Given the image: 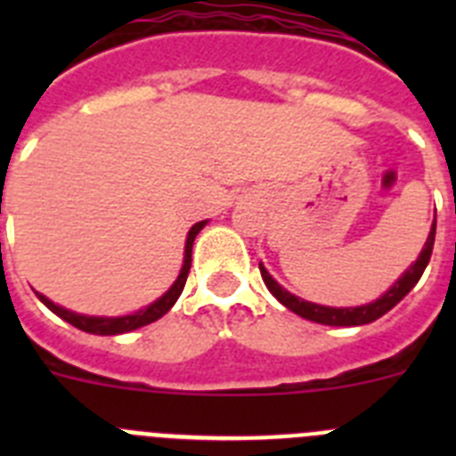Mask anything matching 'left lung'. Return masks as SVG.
I'll return each instance as SVG.
<instances>
[{
	"instance_id": "1",
	"label": "left lung",
	"mask_w": 456,
	"mask_h": 456,
	"mask_svg": "<svg viewBox=\"0 0 456 456\" xmlns=\"http://www.w3.org/2000/svg\"><path fill=\"white\" fill-rule=\"evenodd\" d=\"M434 237H436V216H434L432 231H429V237L425 241V248L420 251L418 260L402 273L397 281H395L393 288L384 294V297H379L377 301L365 305H356V308H333V305H320V304H310V301L299 299V297H294L289 294L288 289L281 288L272 278V273L260 265V273H263L265 285L269 288V292L276 297L285 308H289L292 313H297L299 317L310 322H317V324H326V326H361V324H370V322L379 320L381 315H386L390 308L400 304L404 299L406 294L413 289V285L420 281L422 272H425L427 263H429V257H432V248H434Z\"/></svg>"
}]
</instances>
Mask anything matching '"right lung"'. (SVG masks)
<instances>
[{
    "label": "right lung",
    "instance_id": "add662e5",
    "mask_svg": "<svg viewBox=\"0 0 456 456\" xmlns=\"http://www.w3.org/2000/svg\"><path fill=\"white\" fill-rule=\"evenodd\" d=\"M208 221H199V224L191 225V231L187 235V244H184V263L183 269H180V276L175 278V283L168 288V292L164 297L155 301V304L146 305V308L136 310L134 315H125V317H88V315H79V313H72V310L61 308V305L52 304L47 297H43L40 292H36L43 304L59 315L61 320H66L68 324L77 326L79 331H86V333H95V336H118V333H127V331H134V329H141V326L152 324L155 320H159L162 315H167L168 310L173 308V304L178 301V297L183 294L184 283H187V276H189V269H191V247H193V240L203 231V225Z\"/></svg>",
    "mask_w": 456,
    "mask_h": 456
}]
</instances>
